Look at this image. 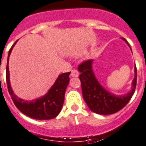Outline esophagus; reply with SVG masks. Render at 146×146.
<instances>
[{
    "mask_svg": "<svg viewBox=\"0 0 146 146\" xmlns=\"http://www.w3.org/2000/svg\"><path fill=\"white\" fill-rule=\"evenodd\" d=\"M78 75H79V73H78V72L76 70H71L70 76H71L72 77H78Z\"/></svg>",
    "mask_w": 146,
    "mask_h": 146,
    "instance_id": "esophagus-1",
    "label": "esophagus"
}]
</instances>
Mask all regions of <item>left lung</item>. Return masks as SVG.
I'll return each instance as SVG.
<instances>
[{"label":"left lung","mask_w":146,"mask_h":146,"mask_svg":"<svg viewBox=\"0 0 146 146\" xmlns=\"http://www.w3.org/2000/svg\"><path fill=\"white\" fill-rule=\"evenodd\" d=\"M130 44L125 38H122ZM131 49V48H130ZM92 60H87L79 64L78 69L81 72L79 78L81 83L83 97L89 109L99 114H111L122 110L131 99L137 84V68H135V78L133 87L129 93L116 96L106 91L96 80L92 70Z\"/></svg>","instance_id":"1"}]
</instances>
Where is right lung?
Here are the masks:
<instances>
[{
    "mask_svg": "<svg viewBox=\"0 0 146 146\" xmlns=\"http://www.w3.org/2000/svg\"><path fill=\"white\" fill-rule=\"evenodd\" d=\"M16 42H15L9 52L7 65H6V73H5L8 90L11 96L12 100L16 107L23 114L32 119H39V120L53 119L58 116L62 109L64 99H65V90L70 81L69 75L70 72L64 73L60 75L54 85L50 88L48 92L42 97L35 99L34 101H29V102L18 98L13 94V90L11 87L9 70V56Z\"/></svg>",
    "mask_w": 146,
    "mask_h": 146,
    "instance_id": "1",
    "label": "right lung"
}]
</instances>
